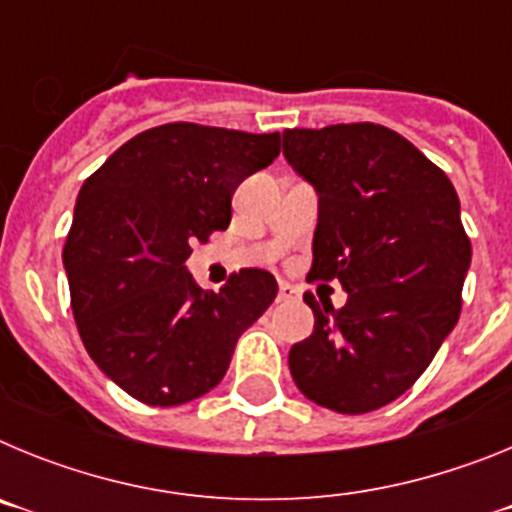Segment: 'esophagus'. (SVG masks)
<instances>
[{"label": "esophagus", "mask_w": 512, "mask_h": 512, "mask_svg": "<svg viewBox=\"0 0 512 512\" xmlns=\"http://www.w3.org/2000/svg\"><path fill=\"white\" fill-rule=\"evenodd\" d=\"M279 302H297L300 300V292H297L292 284L287 282H279V295H277Z\"/></svg>", "instance_id": "1"}]
</instances>
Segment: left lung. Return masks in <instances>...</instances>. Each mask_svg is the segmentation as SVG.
Returning a JSON list of instances; mask_svg holds the SVG:
<instances>
[{"label":"left lung","mask_w":512,"mask_h":512,"mask_svg":"<svg viewBox=\"0 0 512 512\" xmlns=\"http://www.w3.org/2000/svg\"><path fill=\"white\" fill-rule=\"evenodd\" d=\"M287 164L318 192L307 279H338L341 310L305 295L312 336L289 348L302 395L361 415L413 387L461 310L472 243L454 184L395 130H284Z\"/></svg>","instance_id":"obj_1"}]
</instances>
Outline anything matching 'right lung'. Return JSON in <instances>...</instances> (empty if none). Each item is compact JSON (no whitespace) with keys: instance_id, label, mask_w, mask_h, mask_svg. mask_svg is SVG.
Instances as JSON below:
<instances>
[{"instance_id":"1","label":"right lung","mask_w":512,"mask_h":512,"mask_svg":"<svg viewBox=\"0 0 512 512\" xmlns=\"http://www.w3.org/2000/svg\"><path fill=\"white\" fill-rule=\"evenodd\" d=\"M279 156V133L169 122L130 138L89 176L63 246L84 348L120 390L171 408L225 377L235 343L277 297V279L241 269L220 292L187 259L230 225L246 176Z\"/></svg>"}]
</instances>
